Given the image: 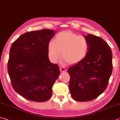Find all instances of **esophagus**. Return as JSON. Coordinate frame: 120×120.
I'll return each mask as SVG.
<instances>
[{
    "label": "esophagus",
    "instance_id": "1",
    "mask_svg": "<svg viewBox=\"0 0 120 120\" xmlns=\"http://www.w3.org/2000/svg\"><path fill=\"white\" fill-rule=\"evenodd\" d=\"M66 71V69L65 68V67H60V71L61 72H64V71Z\"/></svg>",
    "mask_w": 120,
    "mask_h": 120
}]
</instances>
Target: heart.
I'll use <instances>...</instances> for the list:
<instances>
[{
	"label": "heart",
	"instance_id": "obj_1",
	"mask_svg": "<svg viewBox=\"0 0 120 120\" xmlns=\"http://www.w3.org/2000/svg\"><path fill=\"white\" fill-rule=\"evenodd\" d=\"M88 49L89 43L86 38L69 31L57 34L54 41H50L47 46L49 56L52 62L57 63L62 54L63 59L71 65L77 64L84 59Z\"/></svg>",
	"mask_w": 120,
	"mask_h": 120
}]
</instances>
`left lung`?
Listing matches in <instances>:
<instances>
[{
  "label": "left lung",
  "mask_w": 120,
  "mask_h": 120,
  "mask_svg": "<svg viewBox=\"0 0 120 120\" xmlns=\"http://www.w3.org/2000/svg\"><path fill=\"white\" fill-rule=\"evenodd\" d=\"M89 49L84 59L68 69L73 98L88 101L97 98L107 87L112 71V54L109 45L97 36H85Z\"/></svg>",
  "instance_id": "left-lung-1"
}]
</instances>
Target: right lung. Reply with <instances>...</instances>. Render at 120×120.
I'll use <instances>...</instances> for the list:
<instances>
[{"label": "right lung", "mask_w": 120, "mask_h": 120, "mask_svg": "<svg viewBox=\"0 0 120 120\" xmlns=\"http://www.w3.org/2000/svg\"><path fill=\"white\" fill-rule=\"evenodd\" d=\"M55 31L42 29L25 33L13 42L8 71L13 89L27 100L44 102L52 94L60 74L57 64L49 62L47 46Z\"/></svg>", "instance_id": "right-lung-1"}]
</instances>
